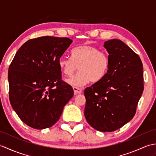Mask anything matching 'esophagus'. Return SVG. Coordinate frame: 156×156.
<instances>
[{"instance_id":"esophagus-1","label":"esophagus","mask_w":156,"mask_h":156,"mask_svg":"<svg viewBox=\"0 0 156 156\" xmlns=\"http://www.w3.org/2000/svg\"><path fill=\"white\" fill-rule=\"evenodd\" d=\"M73 89H74V94H80L82 92V90L80 88L78 87H73Z\"/></svg>"}]
</instances>
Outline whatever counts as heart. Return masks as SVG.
Masks as SVG:
<instances>
[{
  "instance_id": "1",
  "label": "heart",
  "mask_w": 156,
  "mask_h": 156,
  "mask_svg": "<svg viewBox=\"0 0 156 156\" xmlns=\"http://www.w3.org/2000/svg\"><path fill=\"white\" fill-rule=\"evenodd\" d=\"M58 64L65 76L72 74L78 66L79 71L66 79V82L81 87L90 81L96 82L103 78L108 69L109 58L106 53L99 51L97 48L86 44L73 49L72 58L61 57Z\"/></svg>"
}]
</instances>
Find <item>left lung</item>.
Instances as JSON below:
<instances>
[{"mask_svg":"<svg viewBox=\"0 0 156 156\" xmlns=\"http://www.w3.org/2000/svg\"><path fill=\"white\" fill-rule=\"evenodd\" d=\"M109 67L100 81L84 90V116L96 130L111 132L130 121L144 91L143 64L137 54L119 39L105 42Z\"/></svg>","mask_w":156,"mask_h":156,"instance_id":"1","label":"left lung"}]
</instances>
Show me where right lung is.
<instances>
[{"label": "right lung", "instance_id": "obj_1", "mask_svg": "<svg viewBox=\"0 0 156 156\" xmlns=\"http://www.w3.org/2000/svg\"><path fill=\"white\" fill-rule=\"evenodd\" d=\"M72 43L67 37L45 36L26 41L9 66V99L23 122L36 129L57 122L74 96L62 81L58 61Z\"/></svg>", "mask_w": 156, "mask_h": 156}]
</instances>
